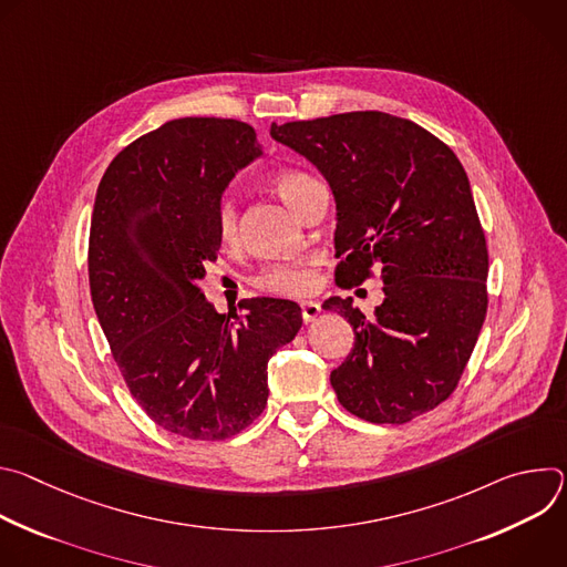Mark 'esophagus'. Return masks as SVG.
I'll return each instance as SVG.
<instances>
[{"label": "esophagus", "mask_w": 567, "mask_h": 567, "mask_svg": "<svg viewBox=\"0 0 567 567\" xmlns=\"http://www.w3.org/2000/svg\"><path fill=\"white\" fill-rule=\"evenodd\" d=\"M318 313H320V305L318 302H313V300L300 302V316H302L305 322H311Z\"/></svg>", "instance_id": "obj_1"}]
</instances>
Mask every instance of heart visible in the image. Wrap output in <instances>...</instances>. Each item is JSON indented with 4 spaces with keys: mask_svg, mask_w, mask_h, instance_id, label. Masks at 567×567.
<instances>
[{
    "mask_svg": "<svg viewBox=\"0 0 567 567\" xmlns=\"http://www.w3.org/2000/svg\"><path fill=\"white\" fill-rule=\"evenodd\" d=\"M318 179H313L309 173L298 171V168H285L271 177V188L280 195V199L298 213L305 193L309 186H313ZM215 228L217 237L224 245H233L237 239V208L230 199H221L217 206L215 215ZM318 267L320 258H300V260H282V262H271L262 267L254 276V287L262 293L269 296H280V298H302L311 293L318 287Z\"/></svg>",
    "mask_w": 567,
    "mask_h": 567,
    "instance_id": "heart-1",
    "label": "heart"
}]
</instances>
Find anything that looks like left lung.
<instances>
[{"label":"left lung","instance_id":"left-lung-1","mask_svg":"<svg viewBox=\"0 0 567 567\" xmlns=\"http://www.w3.org/2000/svg\"><path fill=\"white\" fill-rule=\"evenodd\" d=\"M305 154L337 199V285L379 269L383 302L365 318L330 298L354 328L332 370L341 406L372 424H406L460 383L487 316L489 251L471 186L453 150L409 118L348 112L271 125Z\"/></svg>","mask_w":567,"mask_h":567}]
</instances>
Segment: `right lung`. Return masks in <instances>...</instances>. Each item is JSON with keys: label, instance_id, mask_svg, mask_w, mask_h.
I'll return each mask as SVG.
<instances>
[{"label": "right lung", "instance_id": "1", "mask_svg": "<svg viewBox=\"0 0 567 567\" xmlns=\"http://www.w3.org/2000/svg\"><path fill=\"white\" fill-rule=\"evenodd\" d=\"M258 154L245 121L175 118L123 147L99 184L87 258L99 322L143 413L186 440L254 424L269 359L302 326L300 307L276 298L217 313L197 285L221 245V193Z\"/></svg>", "mask_w": 567, "mask_h": 567}]
</instances>
